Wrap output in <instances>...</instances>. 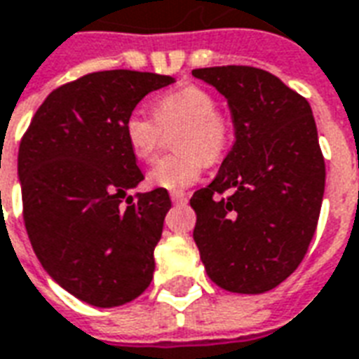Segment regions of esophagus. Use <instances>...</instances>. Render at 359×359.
I'll use <instances>...</instances> for the list:
<instances>
[{"mask_svg": "<svg viewBox=\"0 0 359 359\" xmlns=\"http://www.w3.org/2000/svg\"><path fill=\"white\" fill-rule=\"evenodd\" d=\"M171 201L172 203H187L188 194L180 192V190H177V192H171Z\"/></svg>", "mask_w": 359, "mask_h": 359, "instance_id": "esophagus-1", "label": "esophagus"}]
</instances>
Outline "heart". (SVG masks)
<instances>
[{
    "mask_svg": "<svg viewBox=\"0 0 359 359\" xmlns=\"http://www.w3.org/2000/svg\"><path fill=\"white\" fill-rule=\"evenodd\" d=\"M156 116L142 106L127 114L123 133L133 156L142 161L154 158L163 127L182 126L175 156L158 159L148 182L165 190H180L200 179L205 159L213 163L226 152L232 139V123L219 112V98L201 85H180L156 98Z\"/></svg>",
    "mask_w": 359,
    "mask_h": 359,
    "instance_id": "1",
    "label": "heart"
}]
</instances>
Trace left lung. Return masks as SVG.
Instances as JSON below:
<instances>
[{"label": "left lung", "mask_w": 359, "mask_h": 359, "mask_svg": "<svg viewBox=\"0 0 359 359\" xmlns=\"http://www.w3.org/2000/svg\"><path fill=\"white\" fill-rule=\"evenodd\" d=\"M192 76L224 95L236 133L213 182L190 200L194 241L219 287L264 293L301 264L320 219L325 161L312 108L253 66L198 68Z\"/></svg>", "instance_id": "obj_1"}]
</instances>
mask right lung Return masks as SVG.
<instances>
[{
    "instance_id": "right-lung-1",
    "label": "right lung",
    "mask_w": 359,
    "mask_h": 359,
    "mask_svg": "<svg viewBox=\"0 0 359 359\" xmlns=\"http://www.w3.org/2000/svg\"><path fill=\"white\" fill-rule=\"evenodd\" d=\"M172 81L152 72L87 74L45 98L20 140L18 179L34 253L60 287L93 306H121L152 281L171 200L165 188L127 196L144 175L123 123L148 93Z\"/></svg>"
}]
</instances>
